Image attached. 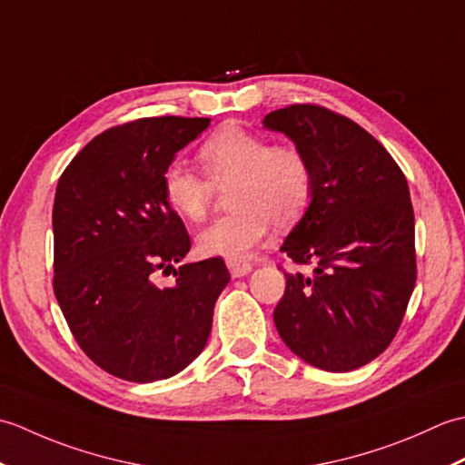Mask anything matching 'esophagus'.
<instances>
[{
    "mask_svg": "<svg viewBox=\"0 0 465 465\" xmlns=\"http://www.w3.org/2000/svg\"><path fill=\"white\" fill-rule=\"evenodd\" d=\"M227 270L233 275V278H242V275H248L252 272V263L250 262H242V260H227Z\"/></svg>",
    "mask_w": 465,
    "mask_h": 465,
    "instance_id": "esophagus-1",
    "label": "esophagus"
}]
</instances>
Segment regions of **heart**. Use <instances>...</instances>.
I'll use <instances>...</instances> for the list:
<instances>
[{
  "instance_id": "heart-1",
  "label": "heart",
  "mask_w": 465,
  "mask_h": 465,
  "mask_svg": "<svg viewBox=\"0 0 465 465\" xmlns=\"http://www.w3.org/2000/svg\"><path fill=\"white\" fill-rule=\"evenodd\" d=\"M200 172L170 162L162 175L163 197L190 222L210 212L213 185L232 183V213L217 217L197 235V248L210 258L242 260L260 245L270 223L288 225L308 207L313 193L310 157L293 143H270L262 134L227 124L197 150Z\"/></svg>"
}]
</instances>
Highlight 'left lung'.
Returning <instances> with one entry per match:
<instances>
[{
    "instance_id": "left-lung-1",
    "label": "left lung",
    "mask_w": 465,
    "mask_h": 465,
    "mask_svg": "<svg viewBox=\"0 0 465 465\" xmlns=\"http://www.w3.org/2000/svg\"><path fill=\"white\" fill-rule=\"evenodd\" d=\"M313 170L308 212L282 252L313 275H285L273 310L283 343L325 371H350L388 348L416 285V220L406 175L350 117L293 104L263 117Z\"/></svg>"
}]
</instances>
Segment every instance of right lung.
Returning a JSON list of instances; mask_svg holds the SVG:
<instances>
[{
	"label": "right lung",
	"instance_id": "right-lung-1",
	"mask_svg": "<svg viewBox=\"0 0 465 465\" xmlns=\"http://www.w3.org/2000/svg\"><path fill=\"white\" fill-rule=\"evenodd\" d=\"M210 117H140L95 135L64 170L54 202V293L77 345L127 381L172 378L210 338L213 305L230 282L222 258L153 273L190 252L167 205L165 165Z\"/></svg>",
	"mask_w": 465,
	"mask_h": 465
}]
</instances>
